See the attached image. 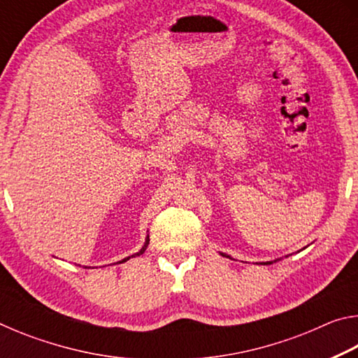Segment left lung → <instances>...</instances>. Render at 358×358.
Returning a JSON list of instances; mask_svg holds the SVG:
<instances>
[{
  "mask_svg": "<svg viewBox=\"0 0 358 358\" xmlns=\"http://www.w3.org/2000/svg\"><path fill=\"white\" fill-rule=\"evenodd\" d=\"M221 256H224V257H229V259H232V257L227 256V254H224V252H221ZM273 262H276V260H271V262H265L264 265H270V264H273Z\"/></svg>",
  "mask_w": 358,
  "mask_h": 358,
  "instance_id": "8db88e82",
  "label": "left lung"
}]
</instances>
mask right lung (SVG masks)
I'll list each match as a JSON object with an SVG mask.
<instances>
[{
	"label": "right lung",
	"mask_w": 358,
	"mask_h": 358,
	"mask_svg": "<svg viewBox=\"0 0 358 358\" xmlns=\"http://www.w3.org/2000/svg\"><path fill=\"white\" fill-rule=\"evenodd\" d=\"M148 243H150V237L147 235V238H145V243H143V246H142V250L138 251V252H136V254H132V256H129V257H124L123 260H120V264H123V262H126V260H129L131 257H136V256H141V254H143L145 252V250H147V246H148Z\"/></svg>",
	"instance_id": "1"
}]
</instances>
